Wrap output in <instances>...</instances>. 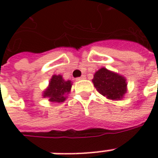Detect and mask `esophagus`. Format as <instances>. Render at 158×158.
<instances>
[{
  "mask_svg": "<svg viewBox=\"0 0 158 158\" xmlns=\"http://www.w3.org/2000/svg\"><path fill=\"white\" fill-rule=\"evenodd\" d=\"M82 79H85V76H82L76 78V80H82Z\"/></svg>",
  "mask_w": 158,
  "mask_h": 158,
  "instance_id": "esophagus-1",
  "label": "esophagus"
}]
</instances>
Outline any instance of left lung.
<instances>
[{
	"label": "left lung",
	"instance_id": "left-lung-1",
	"mask_svg": "<svg viewBox=\"0 0 158 158\" xmlns=\"http://www.w3.org/2000/svg\"><path fill=\"white\" fill-rule=\"evenodd\" d=\"M97 90L109 99H121L127 91L126 79L105 68L96 72L92 80Z\"/></svg>",
	"mask_w": 158,
	"mask_h": 158
}]
</instances>
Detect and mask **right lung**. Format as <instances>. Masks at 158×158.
<instances>
[{"instance_id": "right-lung-1", "label": "right lung", "mask_w": 158, "mask_h": 158, "mask_svg": "<svg viewBox=\"0 0 158 158\" xmlns=\"http://www.w3.org/2000/svg\"><path fill=\"white\" fill-rule=\"evenodd\" d=\"M71 86V82L65 81L61 76H53L50 81L49 87L44 92L43 97L48 98L52 102H63L66 99L65 94L69 92Z\"/></svg>"}]
</instances>
